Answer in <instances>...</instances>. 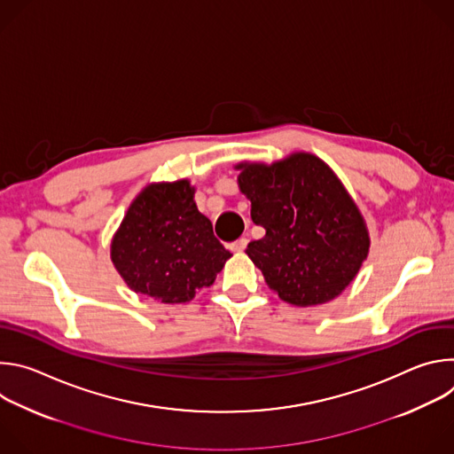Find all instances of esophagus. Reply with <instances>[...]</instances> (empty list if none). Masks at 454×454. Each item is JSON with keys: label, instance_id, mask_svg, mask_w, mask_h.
I'll list each match as a JSON object with an SVG mask.
<instances>
[{"label": "esophagus", "instance_id": "obj_1", "mask_svg": "<svg viewBox=\"0 0 454 454\" xmlns=\"http://www.w3.org/2000/svg\"><path fill=\"white\" fill-rule=\"evenodd\" d=\"M246 246H247V239H244V237H242V239H239V240L231 242V244H230V249L239 253V251H244V249H246Z\"/></svg>", "mask_w": 454, "mask_h": 454}]
</instances>
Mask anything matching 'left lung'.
Returning <instances> with one entry per match:
<instances>
[{"mask_svg":"<svg viewBox=\"0 0 454 454\" xmlns=\"http://www.w3.org/2000/svg\"><path fill=\"white\" fill-rule=\"evenodd\" d=\"M239 188L251 219L266 235L247 244V256L278 296L298 307L340 296L368 256L366 223L331 170L309 153L282 161L239 163Z\"/></svg>","mask_w":454,"mask_h":454,"instance_id":"left-lung-1","label":"left lung"}]
</instances>
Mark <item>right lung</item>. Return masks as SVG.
Instances as JSON below:
<instances>
[{"mask_svg":"<svg viewBox=\"0 0 454 454\" xmlns=\"http://www.w3.org/2000/svg\"><path fill=\"white\" fill-rule=\"evenodd\" d=\"M193 193L188 179L151 183L129 207L111 240V261L135 293L161 303L190 301L231 256Z\"/></svg>","mask_w":454,"mask_h":454,"instance_id":"1","label":"right lung"}]
</instances>
